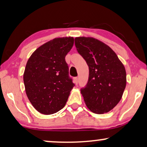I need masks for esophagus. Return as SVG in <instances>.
<instances>
[{
  "mask_svg": "<svg viewBox=\"0 0 147 147\" xmlns=\"http://www.w3.org/2000/svg\"><path fill=\"white\" fill-rule=\"evenodd\" d=\"M78 82H79V80H78V77H76L74 78V82L75 83L76 85L78 84Z\"/></svg>",
  "mask_w": 147,
  "mask_h": 147,
  "instance_id": "34e87169",
  "label": "esophagus"
}]
</instances>
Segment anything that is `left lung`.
<instances>
[{
	"label": "left lung",
	"instance_id": "1",
	"mask_svg": "<svg viewBox=\"0 0 147 147\" xmlns=\"http://www.w3.org/2000/svg\"><path fill=\"white\" fill-rule=\"evenodd\" d=\"M78 53L89 67V77L81 93L87 107L96 114L109 112L117 105L126 88L123 64L107 45L92 37H76Z\"/></svg>",
	"mask_w": 147,
	"mask_h": 147
}]
</instances>
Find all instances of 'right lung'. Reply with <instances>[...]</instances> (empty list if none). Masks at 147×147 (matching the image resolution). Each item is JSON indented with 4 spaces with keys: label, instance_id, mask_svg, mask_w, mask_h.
<instances>
[{
    "label": "right lung",
    "instance_id": "1",
    "mask_svg": "<svg viewBox=\"0 0 147 147\" xmlns=\"http://www.w3.org/2000/svg\"><path fill=\"white\" fill-rule=\"evenodd\" d=\"M73 45V37L56 38L36 49L28 60L23 76L26 94L40 113H56L67 101L75 84L65 57Z\"/></svg>",
    "mask_w": 147,
    "mask_h": 147
}]
</instances>
